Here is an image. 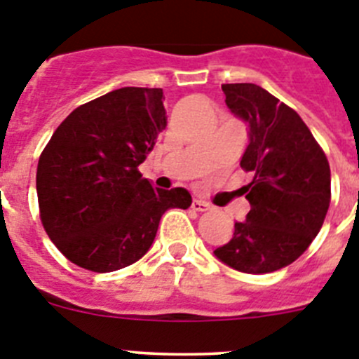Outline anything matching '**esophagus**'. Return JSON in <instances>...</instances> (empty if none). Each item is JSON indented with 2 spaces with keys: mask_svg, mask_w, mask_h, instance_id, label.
<instances>
[{
  "mask_svg": "<svg viewBox=\"0 0 359 359\" xmlns=\"http://www.w3.org/2000/svg\"><path fill=\"white\" fill-rule=\"evenodd\" d=\"M192 208H194L196 212H207L210 210V203L203 201V199H194V201H192Z\"/></svg>",
  "mask_w": 359,
  "mask_h": 359,
  "instance_id": "obj_1",
  "label": "esophagus"
}]
</instances>
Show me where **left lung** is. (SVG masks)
Wrapping results in <instances>:
<instances>
[{"mask_svg":"<svg viewBox=\"0 0 359 359\" xmlns=\"http://www.w3.org/2000/svg\"><path fill=\"white\" fill-rule=\"evenodd\" d=\"M221 88L228 109L248 123L241 167L253 180L244 187L252 208L214 255L243 273H271L318 236L331 203V169L297 111L257 84Z\"/></svg>","mask_w":359,"mask_h":359,"instance_id":"obj_1","label":"left lung"}]
</instances>
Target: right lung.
<instances>
[{
	"label": "right lung",
	"instance_id": "1",
	"mask_svg": "<svg viewBox=\"0 0 359 359\" xmlns=\"http://www.w3.org/2000/svg\"><path fill=\"white\" fill-rule=\"evenodd\" d=\"M160 88H120L82 104L55 129L37 163L43 226L59 252L97 273L145 255L169 208L189 190L154 189L144 163L167 126Z\"/></svg>",
	"mask_w": 359,
	"mask_h": 359
}]
</instances>
